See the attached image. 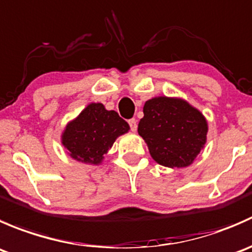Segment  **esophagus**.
Here are the masks:
<instances>
[{
    "mask_svg": "<svg viewBox=\"0 0 252 252\" xmlns=\"http://www.w3.org/2000/svg\"><path fill=\"white\" fill-rule=\"evenodd\" d=\"M129 126H130V129L133 131H136V128H138V124H136L135 119H129Z\"/></svg>",
    "mask_w": 252,
    "mask_h": 252,
    "instance_id": "34e87169",
    "label": "esophagus"
}]
</instances>
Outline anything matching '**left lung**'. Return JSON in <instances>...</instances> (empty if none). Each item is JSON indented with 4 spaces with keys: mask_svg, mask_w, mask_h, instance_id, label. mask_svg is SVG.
<instances>
[{
    "mask_svg": "<svg viewBox=\"0 0 252 252\" xmlns=\"http://www.w3.org/2000/svg\"><path fill=\"white\" fill-rule=\"evenodd\" d=\"M207 121L182 98L158 96L146 101L138 133L161 166L183 168L194 162L206 144Z\"/></svg>",
    "mask_w": 252,
    "mask_h": 252,
    "instance_id": "left-lung-1",
    "label": "left lung"
}]
</instances>
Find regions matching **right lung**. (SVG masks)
<instances>
[{"instance_id": "add662e5", "label": "right lung", "mask_w": 252, "mask_h": 252, "mask_svg": "<svg viewBox=\"0 0 252 252\" xmlns=\"http://www.w3.org/2000/svg\"><path fill=\"white\" fill-rule=\"evenodd\" d=\"M129 124L102 103H90L62 133V145L72 158L100 164L118 136L129 131Z\"/></svg>"}]
</instances>
